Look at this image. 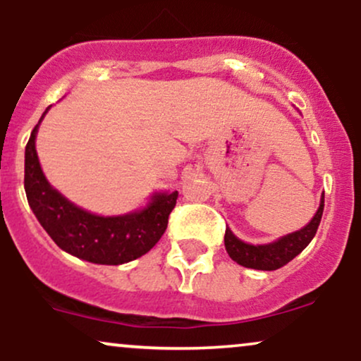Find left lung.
<instances>
[{
    "label": "left lung",
    "mask_w": 361,
    "mask_h": 361,
    "mask_svg": "<svg viewBox=\"0 0 361 361\" xmlns=\"http://www.w3.org/2000/svg\"><path fill=\"white\" fill-rule=\"evenodd\" d=\"M322 210H324V195L321 197V205H319L316 215L307 226L302 227L300 231H295V233L283 235V238L276 239L270 244L252 246V244H247L235 238L233 231L227 227L226 235H224L226 251L241 267L263 271L279 270V268L285 267L288 261L295 258L297 255H300L307 247V244L312 241V238L317 233L319 222H321Z\"/></svg>",
    "instance_id": "obj_1"
}]
</instances>
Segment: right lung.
Listing matches in <instances>:
<instances>
[{"label": "right lung", "mask_w": 361, "mask_h": 361, "mask_svg": "<svg viewBox=\"0 0 361 361\" xmlns=\"http://www.w3.org/2000/svg\"><path fill=\"white\" fill-rule=\"evenodd\" d=\"M44 115L25 147V193L45 233L62 251L90 263L122 264L146 255L166 231L178 192L152 195L142 210L115 217L80 209L52 188L40 168L35 137Z\"/></svg>", "instance_id": "add662e5"}]
</instances>
